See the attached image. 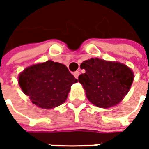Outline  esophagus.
Instances as JSON below:
<instances>
[{
    "mask_svg": "<svg viewBox=\"0 0 149 149\" xmlns=\"http://www.w3.org/2000/svg\"><path fill=\"white\" fill-rule=\"evenodd\" d=\"M79 74H80V73H79V71L74 72V76L76 78V79H78V78H79Z\"/></svg>",
    "mask_w": 149,
    "mask_h": 149,
    "instance_id": "34e87169",
    "label": "esophagus"
}]
</instances>
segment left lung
<instances>
[{
    "mask_svg": "<svg viewBox=\"0 0 149 149\" xmlns=\"http://www.w3.org/2000/svg\"><path fill=\"white\" fill-rule=\"evenodd\" d=\"M80 68L85 73L79 76V82L88 100L100 108L118 104L128 94L134 80L133 71L118 62L95 58L84 61Z\"/></svg>",
    "mask_w": 149,
    "mask_h": 149,
    "instance_id": "left-lung-1",
    "label": "left lung"
}]
</instances>
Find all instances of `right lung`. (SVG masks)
Wrapping results in <instances>:
<instances>
[{
	"label": "right lung",
	"mask_w": 149,
	"mask_h": 149,
	"mask_svg": "<svg viewBox=\"0 0 149 149\" xmlns=\"http://www.w3.org/2000/svg\"><path fill=\"white\" fill-rule=\"evenodd\" d=\"M18 81L33 104L48 109L63 104L71 85L78 80L65 65L48 60L26 68Z\"/></svg>",
	"instance_id": "obj_1"
}]
</instances>
